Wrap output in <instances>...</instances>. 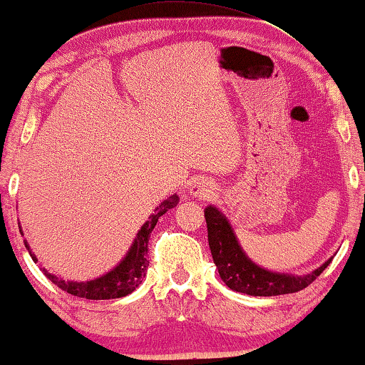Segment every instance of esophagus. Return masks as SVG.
Here are the masks:
<instances>
[{
  "label": "esophagus",
  "instance_id": "34e87169",
  "mask_svg": "<svg viewBox=\"0 0 365 365\" xmlns=\"http://www.w3.org/2000/svg\"><path fill=\"white\" fill-rule=\"evenodd\" d=\"M190 190H191L190 193L195 197H200V200H207V197L215 196L214 185L206 182V180H202V178H200V180H195Z\"/></svg>",
  "mask_w": 365,
  "mask_h": 365
}]
</instances>
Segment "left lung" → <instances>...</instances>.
Here are the masks:
<instances>
[{"label": "left lung", "instance_id": "left-lung-1", "mask_svg": "<svg viewBox=\"0 0 365 365\" xmlns=\"http://www.w3.org/2000/svg\"><path fill=\"white\" fill-rule=\"evenodd\" d=\"M205 217L207 224L209 248H211L215 267L225 285L235 292L251 296H279L301 292L302 288L311 285L331 262V259H329L312 274L302 277L269 272L259 267L245 255L235 238L230 224L222 212H219V209L212 206L206 207Z\"/></svg>", "mask_w": 365, "mask_h": 365}]
</instances>
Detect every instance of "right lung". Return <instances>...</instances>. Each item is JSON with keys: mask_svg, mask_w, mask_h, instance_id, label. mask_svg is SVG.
I'll return each instance as SVG.
<instances>
[{"mask_svg": "<svg viewBox=\"0 0 365 365\" xmlns=\"http://www.w3.org/2000/svg\"><path fill=\"white\" fill-rule=\"evenodd\" d=\"M177 205V195H172L169 200L160 202L159 207H156V212L151 214L150 220H146V224L140 228L137 238H135L132 248L127 252V256L123 257V261H120L117 267L108 272L106 275L100 277V279L90 282H69L61 280L59 277L49 274L46 269H43V274H45L54 285H58L61 289H64V292L69 294L78 296V298L114 299L130 294L133 289L140 285L141 280H143V277L146 275V267L150 265V261H148V242H150V235L153 232V228L156 227L160 215L168 212L169 209L175 207ZM26 248L36 262V257L32 255V251H30L27 242Z\"/></svg>", "mask_w": 365, "mask_h": 365, "instance_id": "obj_1", "label": "right lung"}]
</instances>
